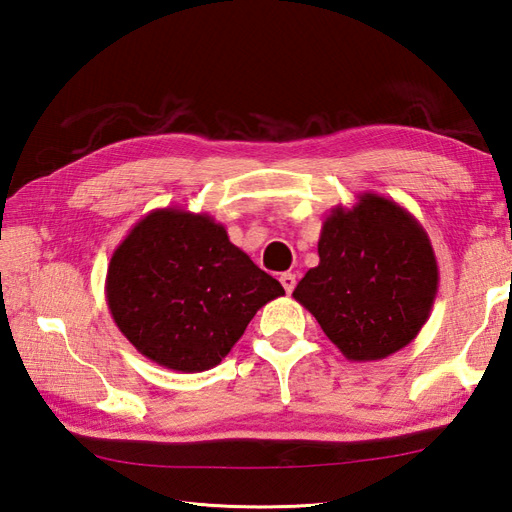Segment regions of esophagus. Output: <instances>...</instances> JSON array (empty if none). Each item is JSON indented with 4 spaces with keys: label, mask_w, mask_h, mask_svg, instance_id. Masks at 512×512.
Instances as JSON below:
<instances>
[{
    "label": "esophagus",
    "mask_w": 512,
    "mask_h": 512,
    "mask_svg": "<svg viewBox=\"0 0 512 512\" xmlns=\"http://www.w3.org/2000/svg\"><path fill=\"white\" fill-rule=\"evenodd\" d=\"M280 282H282L284 290L290 294L294 290V286H297V275H294V273H282Z\"/></svg>",
    "instance_id": "34e87169"
}]
</instances>
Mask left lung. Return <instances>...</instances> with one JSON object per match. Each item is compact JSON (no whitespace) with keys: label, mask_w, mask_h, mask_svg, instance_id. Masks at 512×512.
<instances>
[{"label":"left lung","mask_w":512,"mask_h":512,"mask_svg":"<svg viewBox=\"0 0 512 512\" xmlns=\"http://www.w3.org/2000/svg\"><path fill=\"white\" fill-rule=\"evenodd\" d=\"M318 267L292 297L348 361H380L421 333L438 294V262L414 215L374 192L324 218Z\"/></svg>","instance_id":"left-lung-1"}]
</instances>
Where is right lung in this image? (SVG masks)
<instances>
[{"label":"right lung","instance_id":"add662e5","mask_svg":"<svg viewBox=\"0 0 512 512\" xmlns=\"http://www.w3.org/2000/svg\"><path fill=\"white\" fill-rule=\"evenodd\" d=\"M282 284L232 245L209 213L156 209L108 262L106 303L149 361L196 374L220 365Z\"/></svg>","mask_w":512,"mask_h":512}]
</instances>
